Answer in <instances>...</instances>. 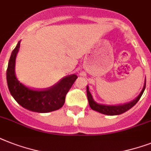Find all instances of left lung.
I'll return each instance as SVG.
<instances>
[{"mask_svg":"<svg viewBox=\"0 0 151 151\" xmlns=\"http://www.w3.org/2000/svg\"><path fill=\"white\" fill-rule=\"evenodd\" d=\"M146 88V78L145 81H144V85H143V88L141 92L139 93L138 96L136 97V99H133L131 102H129L128 103H124L122 105H103V104H99V103H96L94 100L93 97H92V94L89 91V87L87 85L86 88V91H87V96L88 100V103H89L90 107L92 108V110L97 112L101 113L103 114L110 115V116H113V115H119L122 114L123 113L126 112L127 110H129V109H131L133 106L136 104V103L139 100L140 97L142 96L144 90Z\"/></svg>","mask_w":151,"mask_h":151,"instance_id":"1","label":"left lung"}]
</instances>
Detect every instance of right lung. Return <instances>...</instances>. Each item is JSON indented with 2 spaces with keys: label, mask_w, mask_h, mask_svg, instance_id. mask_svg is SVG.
<instances>
[{
  "label": "right lung",
  "mask_w": 151,
  "mask_h": 151,
  "mask_svg": "<svg viewBox=\"0 0 151 151\" xmlns=\"http://www.w3.org/2000/svg\"><path fill=\"white\" fill-rule=\"evenodd\" d=\"M20 42L12 52L7 69L6 78L11 95L20 106L33 112L48 113L59 110L63 106L66 94L78 77L72 74L63 78L52 87L44 90L31 89L25 86L15 76V59Z\"/></svg>",
  "instance_id": "add662e5"
}]
</instances>
